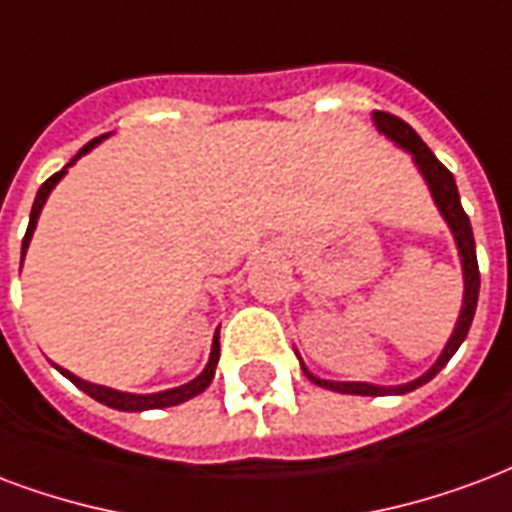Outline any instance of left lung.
<instances>
[{
  "label": "left lung",
  "instance_id": "8db88e82",
  "mask_svg": "<svg viewBox=\"0 0 512 512\" xmlns=\"http://www.w3.org/2000/svg\"><path fill=\"white\" fill-rule=\"evenodd\" d=\"M374 124H377V130L385 135V138H391L396 146H401L404 151H410L412 160L418 165V170L423 173V179L429 184L431 189V198L437 203L439 214L445 217L448 222L450 233L456 238L458 246V257H461V271H464V304H461V312H458V323L450 333L448 344H445V350L437 358V363L431 366L429 372L420 374L418 380L407 382V385H372V382H336V380H320V377H314L309 369L301 361V369L314 385H320V388H328V391H339V393H352V396H401V393H410L420 385H426L429 380H434L442 369H445V363L456 355V350L461 347V342L467 339L469 325H472V317H475V309H478V293H480V271H478V255H475V236H472V225H469V217L464 214V208H461V198H458V187L456 179H453V173H450L442 162L434 157V151L420 140V135L412 130L407 121H401L399 116H393V113L385 111H374Z\"/></svg>",
  "mask_w": 512,
  "mask_h": 512
}]
</instances>
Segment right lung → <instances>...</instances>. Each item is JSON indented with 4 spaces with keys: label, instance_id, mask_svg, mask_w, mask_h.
<instances>
[{
    "label": "right lung",
    "instance_id": "add662e5",
    "mask_svg": "<svg viewBox=\"0 0 512 512\" xmlns=\"http://www.w3.org/2000/svg\"><path fill=\"white\" fill-rule=\"evenodd\" d=\"M102 138H108V135H100V138L89 140L86 146H83L78 154H75L70 165H75V160H81L86 151H92ZM67 165V168H70ZM67 168H62L59 173H54L51 179L45 181L43 187L37 189V198H34V206H32V214H29V227H26V236H24V244H21V266H24V255L26 249H29V241H32V233L34 227H37V217H40V211H43L45 200L51 195V189L62 181V176L67 173ZM217 363H219V328L214 333V342H211V355H208V363L206 369L195 377L192 382L187 385H179V388H170V391H160V393H124V391H113V388H105V385H94V382H86L81 377H75L73 372H67L62 366H56L59 372L67 377V380L73 382L75 388H81L83 393H89L92 399H97L100 404L105 407H113V410H121V412H143V410H162V407H176V404H184V401L195 399L198 393H203L211 385L214 380V372H217Z\"/></svg>",
    "mask_w": 512,
    "mask_h": 512
}]
</instances>
